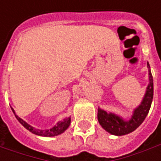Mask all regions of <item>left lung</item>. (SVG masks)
<instances>
[{
    "label": "left lung",
    "mask_w": 161,
    "mask_h": 161,
    "mask_svg": "<svg viewBox=\"0 0 161 161\" xmlns=\"http://www.w3.org/2000/svg\"><path fill=\"white\" fill-rule=\"evenodd\" d=\"M147 67L149 71V84L146 89L145 95L141 104L133 110V115L130 118V120L125 121L117 114L114 113H108L101 108H98V123L109 133L117 136L128 134L133 132L135 129H137L146 118L150 111L153 98V78L149 63H147Z\"/></svg>",
    "instance_id": "left-lung-1"
}]
</instances>
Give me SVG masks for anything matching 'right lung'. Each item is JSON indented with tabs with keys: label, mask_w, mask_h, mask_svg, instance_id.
<instances>
[{
	"label": "right lung",
	"mask_w": 161,
	"mask_h": 161,
	"mask_svg": "<svg viewBox=\"0 0 161 161\" xmlns=\"http://www.w3.org/2000/svg\"><path fill=\"white\" fill-rule=\"evenodd\" d=\"M13 113L15 114V111L13 108H11ZM16 118L18 119V121L23 126L25 127L27 130H28L29 132H31L34 134L39 135V136H45V137H53V136H57L59 134L63 133L65 130L70 126L71 124V117H66L64 119H63L62 121H59L58 123L52 128L47 129V130H39V129H36L34 127H32L31 125H29L28 124H27L24 120H22L20 117H19L17 114H15Z\"/></svg>",
	"instance_id": "1"
}]
</instances>
